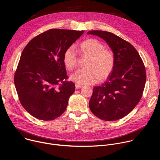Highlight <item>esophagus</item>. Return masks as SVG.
Here are the masks:
<instances>
[{"instance_id": "34e87169", "label": "esophagus", "mask_w": 160, "mask_h": 160, "mask_svg": "<svg viewBox=\"0 0 160 160\" xmlns=\"http://www.w3.org/2000/svg\"><path fill=\"white\" fill-rule=\"evenodd\" d=\"M75 87H76V88H80L81 87H82V85L80 84H78V83H76Z\"/></svg>"}]
</instances>
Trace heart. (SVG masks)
I'll return each mask as SVG.
<instances>
[{
  "instance_id": "heart-1",
  "label": "heart",
  "mask_w": 160,
  "mask_h": 160,
  "mask_svg": "<svg viewBox=\"0 0 160 160\" xmlns=\"http://www.w3.org/2000/svg\"><path fill=\"white\" fill-rule=\"evenodd\" d=\"M79 53L88 57L85 66L71 75L73 82L82 85L92 84L107 78L112 73L115 64L113 52L98 40L88 38L81 42L78 47ZM63 62L68 70H73L77 66V54L73 48H68L63 56Z\"/></svg>"
}]
</instances>
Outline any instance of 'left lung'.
I'll use <instances>...</instances> for the list:
<instances>
[{
	"label": "left lung",
	"instance_id": "1",
	"mask_svg": "<svg viewBox=\"0 0 160 160\" xmlns=\"http://www.w3.org/2000/svg\"><path fill=\"white\" fill-rule=\"evenodd\" d=\"M87 34L104 39L115 58L113 70L101 86L94 87L90 111L105 121H115L130 113L140 101L146 80L144 62L132 44L111 32L92 30Z\"/></svg>",
	"mask_w": 160,
	"mask_h": 160
}]
</instances>
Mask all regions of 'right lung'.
<instances>
[{
    "instance_id": "obj_1",
    "label": "right lung",
    "mask_w": 160,
    "mask_h": 160,
    "mask_svg": "<svg viewBox=\"0 0 160 160\" xmlns=\"http://www.w3.org/2000/svg\"><path fill=\"white\" fill-rule=\"evenodd\" d=\"M83 32L50 29L32 39L22 51L14 81L21 105L33 117L52 120L66 110L75 85L66 80L63 56Z\"/></svg>"
}]
</instances>
